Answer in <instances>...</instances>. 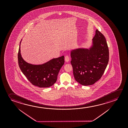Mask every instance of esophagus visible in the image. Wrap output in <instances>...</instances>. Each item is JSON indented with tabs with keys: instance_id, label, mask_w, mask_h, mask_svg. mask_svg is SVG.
Returning <instances> with one entry per match:
<instances>
[{
	"instance_id": "obj_1",
	"label": "esophagus",
	"mask_w": 128,
	"mask_h": 128,
	"mask_svg": "<svg viewBox=\"0 0 128 128\" xmlns=\"http://www.w3.org/2000/svg\"><path fill=\"white\" fill-rule=\"evenodd\" d=\"M65 60L66 62H68L70 60V58L68 56H66L65 57Z\"/></svg>"
}]
</instances>
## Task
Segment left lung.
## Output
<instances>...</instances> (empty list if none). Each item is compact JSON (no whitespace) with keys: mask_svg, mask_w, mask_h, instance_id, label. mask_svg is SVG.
<instances>
[{"mask_svg":"<svg viewBox=\"0 0 128 128\" xmlns=\"http://www.w3.org/2000/svg\"><path fill=\"white\" fill-rule=\"evenodd\" d=\"M89 49L71 51V65L76 81L84 86L94 84L104 73L109 61V50L103 34L97 30Z\"/></svg>","mask_w":128,"mask_h":128,"instance_id":"1","label":"left lung"}]
</instances>
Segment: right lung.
Segmentation results:
<instances>
[{"label": "right lung", "mask_w": 128, "mask_h": 128, "mask_svg": "<svg viewBox=\"0 0 128 128\" xmlns=\"http://www.w3.org/2000/svg\"><path fill=\"white\" fill-rule=\"evenodd\" d=\"M18 61L19 67L28 80L34 86L39 88H48L54 84L59 70L65 62L64 56H62L52 59L42 65L27 63L21 57L20 45Z\"/></svg>", "instance_id": "right-lung-1"}]
</instances>
